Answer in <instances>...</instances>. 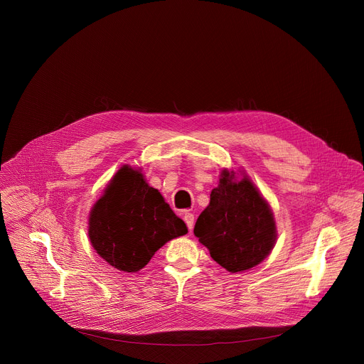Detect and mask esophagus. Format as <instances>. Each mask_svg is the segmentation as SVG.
I'll list each match as a JSON object with an SVG mask.
<instances>
[{"label": "esophagus", "mask_w": 364, "mask_h": 364, "mask_svg": "<svg viewBox=\"0 0 364 364\" xmlns=\"http://www.w3.org/2000/svg\"><path fill=\"white\" fill-rule=\"evenodd\" d=\"M183 219H184V222H186V225H187L188 230L191 232V230H193V228H194V215H193V213H190V212H186V213L183 215Z\"/></svg>", "instance_id": "34e87169"}]
</instances>
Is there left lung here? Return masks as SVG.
Returning <instances> with one entry per match:
<instances>
[{
    "instance_id": "1",
    "label": "left lung",
    "mask_w": 364,
    "mask_h": 364,
    "mask_svg": "<svg viewBox=\"0 0 364 364\" xmlns=\"http://www.w3.org/2000/svg\"><path fill=\"white\" fill-rule=\"evenodd\" d=\"M225 170L210 203L198 216L194 235L229 272L261 264L277 240L272 212L247 177L235 181Z\"/></svg>"
}]
</instances>
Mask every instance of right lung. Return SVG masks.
Instances as JSON below:
<instances>
[{
    "mask_svg": "<svg viewBox=\"0 0 364 364\" xmlns=\"http://www.w3.org/2000/svg\"><path fill=\"white\" fill-rule=\"evenodd\" d=\"M186 233V223L160 191L129 166L111 180L89 218L92 246L111 267L125 272L142 269L164 243Z\"/></svg>",
    "mask_w": 364,
    "mask_h": 364,
    "instance_id": "add662e5",
    "label": "right lung"
}]
</instances>
